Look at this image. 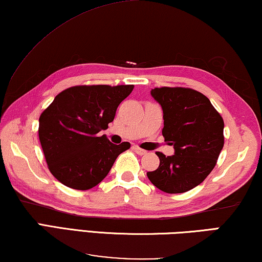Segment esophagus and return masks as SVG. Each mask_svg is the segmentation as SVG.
Segmentation results:
<instances>
[{"mask_svg": "<svg viewBox=\"0 0 262 262\" xmlns=\"http://www.w3.org/2000/svg\"><path fill=\"white\" fill-rule=\"evenodd\" d=\"M133 148H134L135 152H136V154H139V155H146V154H147V151H146V150H143V149H141V148H140V147H138V146H134Z\"/></svg>", "mask_w": 262, "mask_h": 262, "instance_id": "esophagus-1", "label": "esophagus"}]
</instances>
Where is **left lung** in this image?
<instances>
[{"mask_svg": "<svg viewBox=\"0 0 262 262\" xmlns=\"http://www.w3.org/2000/svg\"><path fill=\"white\" fill-rule=\"evenodd\" d=\"M163 111L162 135L175 154L156 152L159 168L147 172L149 181L167 193L186 192L212 171L224 147V121L204 94L184 87L150 91Z\"/></svg>", "mask_w": 262, "mask_h": 262, "instance_id": "1", "label": "left lung"}]
</instances>
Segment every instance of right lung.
I'll list each match as a JSON object with an SVG mask.
<instances>
[{
	"mask_svg": "<svg viewBox=\"0 0 262 262\" xmlns=\"http://www.w3.org/2000/svg\"><path fill=\"white\" fill-rule=\"evenodd\" d=\"M133 85L73 86L39 116L38 135L50 171L61 184L89 190L108 175L129 142L114 144L99 132L108 128Z\"/></svg>",
	"mask_w": 262,
	"mask_h": 262,
	"instance_id": "add662e5",
	"label": "right lung"
}]
</instances>
